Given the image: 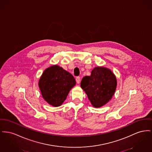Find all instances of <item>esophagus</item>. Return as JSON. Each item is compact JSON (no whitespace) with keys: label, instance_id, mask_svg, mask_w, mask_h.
I'll use <instances>...</instances> for the list:
<instances>
[{"label":"esophagus","instance_id":"34e87169","mask_svg":"<svg viewBox=\"0 0 152 152\" xmlns=\"http://www.w3.org/2000/svg\"><path fill=\"white\" fill-rule=\"evenodd\" d=\"M76 83L77 84L80 83V78L79 76H77V77H76Z\"/></svg>","mask_w":152,"mask_h":152}]
</instances>
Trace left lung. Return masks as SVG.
I'll return each mask as SVG.
<instances>
[{"instance_id":"8db88e82","label":"left lung","mask_w":152,"mask_h":152,"mask_svg":"<svg viewBox=\"0 0 152 152\" xmlns=\"http://www.w3.org/2000/svg\"><path fill=\"white\" fill-rule=\"evenodd\" d=\"M81 87L86 92L94 107H102L112 98L116 90V79L114 73L104 67H96L90 76H85Z\"/></svg>"}]
</instances>
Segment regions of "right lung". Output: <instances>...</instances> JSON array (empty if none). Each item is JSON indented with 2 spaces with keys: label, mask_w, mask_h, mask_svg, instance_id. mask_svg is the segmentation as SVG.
<instances>
[{
  "label": "right lung",
  "mask_w": 152,
  "mask_h": 152,
  "mask_svg": "<svg viewBox=\"0 0 152 152\" xmlns=\"http://www.w3.org/2000/svg\"><path fill=\"white\" fill-rule=\"evenodd\" d=\"M75 84L71 74L57 65L45 69L38 83L42 97L54 107L62 104Z\"/></svg>",
  "instance_id": "1"
}]
</instances>
